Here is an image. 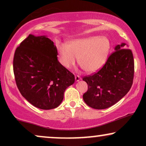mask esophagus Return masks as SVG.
I'll use <instances>...</instances> for the list:
<instances>
[{
    "label": "esophagus",
    "instance_id": "obj_1",
    "mask_svg": "<svg viewBox=\"0 0 146 146\" xmlns=\"http://www.w3.org/2000/svg\"><path fill=\"white\" fill-rule=\"evenodd\" d=\"M79 79H80V78H79V77H75V80H78V81H79Z\"/></svg>",
    "mask_w": 146,
    "mask_h": 146
}]
</instances>
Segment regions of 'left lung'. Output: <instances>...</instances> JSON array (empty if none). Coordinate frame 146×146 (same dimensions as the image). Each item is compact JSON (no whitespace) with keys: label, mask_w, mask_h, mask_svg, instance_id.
<instances>
[{"label":"left lung","mask_w":146,"mask_h":146,"mask_svg":"<svg viewBox=\"0 0 146 146\" xmlns=\"http://www.w3.org/2000/svg\"><path fill=\"white\" fill-rule=\"evenodd\" d=\"M13 67L20 93L36 108H56L75 77L58 60L56 45L46 36L29 34L16 48Z\"/></svg>","instance_id":"1"}]
</instances>
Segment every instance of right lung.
Segmentation results:
<instances>
[{"label": "right lung", "instance_id": "obj_1", "mask_svg": "<svg viewBox=\"0 0 146 146\" xmlns=\"http://www.w3.org/2000/svg\"><path fill=\"white\" fill-rule=\"evenodd\" d=\"M125 43L117 44L104 66L95 75L84 78L88 90L83 100L95 109H106L119 101L131 88L134 77L132 51Z\"/></svg>", "mask_w": 146, "mask_h": 146}]
</instances>
